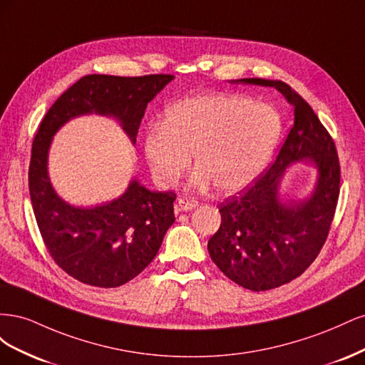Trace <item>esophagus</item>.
Instances as JSON below:
<instances>
[{
	"mask_svg": "<svg viewBox=\"0 0 365 365\" xmlns=\"http://www.w3.org/2000/svg\"><path fill=\"white\" fill-rule=\"evenodd\" d=\"M197 207V201L190 200V197H180L178 201H176V212H190V210Z\"/></svg>",
	"mask_w": 365,
	"mask_h": 365,
	"instance_id": "obj_1",
	"label": "esophagus"
}]
</instances>
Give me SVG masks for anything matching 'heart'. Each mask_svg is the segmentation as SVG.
<instances>
[{
    "instance_id": "heart-1",
    "label": "heart",
    "mask_w": 365,
    "mask_h": 365,
    "mask_svg": "<svg viewBox=\"0 0 365 365\" xmlns=\"http://www.w3.org/2000/svg\"><path fill=\"white\" fill-rule=\"evenodd\" d=\"M282 120L271 105L239 94L184 98L150 125L143 153L153 182L172 189L190 168V187L216 185L222 193L244 190L259 178L277 146Z\"/></svg>"
}]
</instances>
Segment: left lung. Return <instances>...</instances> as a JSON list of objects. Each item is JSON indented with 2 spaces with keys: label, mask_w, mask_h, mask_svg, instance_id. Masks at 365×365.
Returning <instances> with one entry per match:
<instances>
[{
  "label": "left lung",
  "mask_w": 365,
  "mask_h": 365,
  "mask_svg": "<svg viewBox=\"0 0 365 365\" xmlns=\"http://www.w3.org/2000/svg\"><path fill=\"white\" fill-rule=\"evenodd\" d=\"M231 83L272 86L294 108V125L274 164L244 195L220 204V227L207 245L230 280L268 291L302 275L323 248L339 196V163L329 132L288 83L257 77ZM295 162L314 165V189L304 198L283 202L281 181Z\"/></svg>",
  "instance_id": "8db88e82"
}]
</instances>
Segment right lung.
<instances>
[{"mask_svg": "<svg viewBox=\"0 0 365 365\" xmlns=\"http://www.w3.org/2000/svg\"><path fill=\"white\" fill-rule=\"evenodd\" d=\"M175 79L172 74L120 77L90 74L48 109L33 140L29 190L41 236L51 257L76 280L117 288L132 280L157 256L175 222L173 192H152L132 178L113 201L77 207L54 190L48 175L53 137L81 115L114 118L135 145L148 103Z\"/></svg>", "mask_w": 365, "mask_h": 365, "instance_id": "1", "label": "right lung"}]
</instances>
